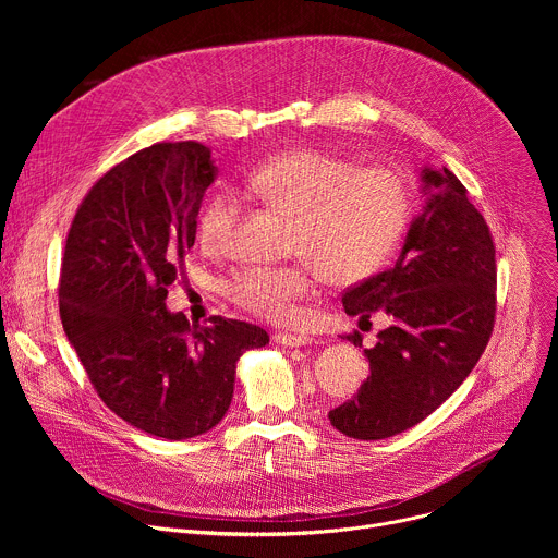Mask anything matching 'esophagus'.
Masks as SVG:
<instances>
[{"label": "esophagus", "mask_w": 558, "mask_h": 558, "mask_svg": "<svg viewBox=\"0 0 558 558\" xmlns=\"http://www.w3.org/2000/svg\"><path fill=\"white\" fill-rule=\"evenodd\" d=\"M274 340L282 347H289V349H300V347H308L313 342V338L304 336V333H276Z\"/></svg>", "instance_id": "34e87169"}]
</instances>
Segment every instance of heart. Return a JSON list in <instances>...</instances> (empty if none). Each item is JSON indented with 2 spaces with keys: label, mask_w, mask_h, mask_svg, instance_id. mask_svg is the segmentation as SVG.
Masks as SVG:
<instances>
[{
  "label": "heart",
  "mask_w": 558,
  "mask_h": 558,
  "mask_svg": "<svg viewBox=\"0 0 558 558\" xmlns=\"http://www.w3.org/2000/svg\"><path fill=\"white\" fill-rule=\"evenodd\" d=\"M245 196L293 214L291 265H243L227 295L243 308L280 323L313 284V265L327 282L353 284L373 276L392 254L409 218V192L388 170H353L323 149H289L265 158L243 179ZM243 216V198L214 192L198 218V241L225 250Z\"/></svg>",
  "instance_id": "heart-1"
}]
</instances>
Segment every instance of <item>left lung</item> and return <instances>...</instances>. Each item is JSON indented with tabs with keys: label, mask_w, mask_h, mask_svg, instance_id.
Wrapping results in <instances>:
<instances>
[{
	"label": "left lung",
	"mask_w": 558,
	"mask_h": 558,
	"mask_svg": "<svg viewBox=\"0 0 558 558\" xmlns=\"http://www.w3.org/2000/svg\"><path fill=\"white\" fill-rule=\"evenodd\" d=\"M426 205L397 263L342 298L349 315L381 311L390 327L364 349L371 375L329 413L353 439H386L426 420L480 362L495 327L497 265L490 229L450 170L420 172ZM362 347L360 333L347 336Z\"/></svg>",
	"instance_id": "1"
}]
</instances>
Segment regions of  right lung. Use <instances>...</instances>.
I'll return each mask as SVG.
<instances>
[{
  "mask_svg": "<svg viewBox=\"0 0 558 558\" xmlns=\"http://www.w3.org/2000/svg\"><path fill=\"white\" fill-rule=\"evenodd\" d=\"M216 172L209 147L196 141L128 156L78 205L61 260L63 331L104 404L174 441L225 417L238 360L269 344L256 325L220 315L190 325L166 306Z\"/></svg>",
  "mask_w": 558,
  "mask_h": 558,
  "instance_id": "1",
  "label": "right lung"
}]
</instances>
